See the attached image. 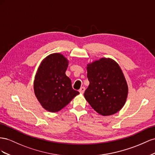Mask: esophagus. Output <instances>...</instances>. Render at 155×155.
<instances>
[{
	"instance_id": "esophagus-1",
	"label": "esophagus",
	"mask_w": 155,
	"mask_h": 155,
	"mask_svg": "<svg viewBox=\"0 0 155 155\" xmlns=\"http://www.w3.org/2000/svg\"><path fill=\"white\" fill-rule=\"evenodd\" d=\"M84 91H85V87H81L80 88V90H79V92H80L81 94H84Z\"/></svg>"
}]
</instances>
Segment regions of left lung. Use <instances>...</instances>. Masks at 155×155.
Here are the masks:
<instances>
[{
  "mask_svg": "<svg viewBox=\"0 0 155 155\" xmlns=\"http://www.w3.org/2000/svg\"><path fill=\"white\" fill-rule=\"evenodd\" d=\"M90 84L84 97L100 115L110 116L125 105L129 88L119 64L109 58H101L87 65Z\"/></svg>",
  "mask_w": 155,
  "mask_h": 155,
  "instance_id": "1",
  "label": "left lung"
}]
</instances>
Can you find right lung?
Here are the masks:
<instances>
[{"instance_id":"add662e5","label":"right lung","mask_w":155,"mask_h":155,"mask_svg":"<svg viewBox=\"0 0 155 155\" xmlns=\"http://www.w3.org/2000/svg\"><path fill=\"white\" fill-rule=\"evenodd\" d=\"M68 64L63 54L53 53L42 60L35 76V95L42 107L50 112L60 111L79 94L65 74Z\"/></svg>"}]
</instances>
